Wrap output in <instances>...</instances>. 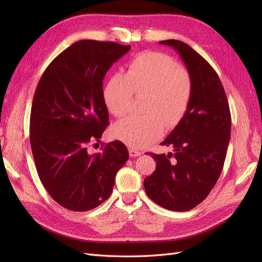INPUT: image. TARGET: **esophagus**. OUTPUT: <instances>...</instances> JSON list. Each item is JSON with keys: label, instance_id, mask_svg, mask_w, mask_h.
I'll list each match as a JSON object with an SVG mask.
<instances>
[{"label": "esophagus", "instance_id": "1", "mask_svg": "<svg viewBox=\"0 0 262 262\" xmlns=\"http://www.w3.org/2000/svg\"><path fill=\"white\" fill-rule=\"evenodd\" d=\"M129 155L131 157H137V156H140L141 155V152L138 149H134V148H130L129 149Z\"/></svg>", "mask_w": 262, "mask_h": 262}]
</instances>
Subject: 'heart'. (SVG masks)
I'll list each match as a JSON object with an SVG mask.
<instances>
[{"label": "heart", "instance_id": "obj_1", "mask_svg": "<svg viewBox=\"0 0 262 262\" xmlns=\"http://www.w3.org/2000/svg\"><path fill=\"white\" fill-rule=\"evenodd\" d=\"M146 94L145 115L118 121L113 137L131 147H144L160 139L166 125L177 126L186 116L192 96V82L170 55L146 51L129 64L128 73H116L107 83L104 98L109 112L123 117L130 112L133 95Z\"/></svg>", "mask_w": 262, "mask_h": 262}]
</instances>
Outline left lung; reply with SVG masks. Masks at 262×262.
<instances>
[{"label":"left lung","instance_id":"1","mask_svg":"<svg viewBox=\"0 0 262 262\" xmlns=\"http://www.w3.org/2000/svg\"><path fill=\"white\" fill-rule=\"evenodd\" d=\"M161 45L175 49L192 82L186 116L162 145L173 152L153 154L156 168L144 179L150 200L171 211H189L200 204L223 169L231 139V112L219 75L209 62L187 43L169 39Z\"/></svg>","mask_w":262,"mask_h":262}]
</instances>
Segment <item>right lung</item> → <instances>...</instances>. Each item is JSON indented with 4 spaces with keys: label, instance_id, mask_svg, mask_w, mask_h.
Instances as JSON below:
<instances>
[{
    "label": "right lung",
    "instance_id": "add662e5",
    "mask_svg": "<svg viewBox=\"0 0 262 262\" xmlns=\"http://www.w3.org/2000/svg\"><path fill=\"white\" fill-rule=\"evenodd\" d=\"M131 49L113 41L80 40L61 52L39 81L30 113V145L38 176L63 208L84 212L113 192L129 158L120 141L89 152L109 124L102 80Z\"/></svg>",
    "mask_w": 262,
    "mask_h": 262
}]
</instances>
